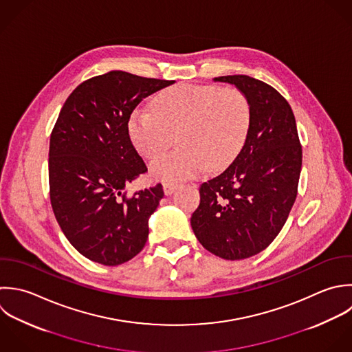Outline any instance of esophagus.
<instances>
[{
  "label": "esophagus",
  "mask_w": 352,
  "mask_h": 352,
  "mask_svg": "<svg viewBox=\"0 0 352 352\" xmlns=\"http://www.w3.org/2000/svg\"><path fill=\"white\" fill-rule=\"evenodd\" d=\"M177 189V185L175 184H170V182H166L164 185H163V190H164V195H167V196H170L171 193H174V190Z\"/></svg>",
  "instance_id": "obj_1"
}]
</instances>
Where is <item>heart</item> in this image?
<instances>
[{
	"mask_svg": "<svg viewBox=\"0 0 352 352\" xmlns=\"http://www.w3.org/2000/svg\"><path fill=\"white\" fill-rule=\"evenodd\" d=\"M251 124V104L237 87L177 85L152 100V111L135 109L129 134L148 160L157 159L174 144L179 148L156 160L153 178L178 182L195 178L206 168H226L241 151Z\"/></svg>",
	"mask_w": 352,
	"mask_h": 352,
	"instance_id": "obj_1",
	"label": "heart"
}]
</instances>
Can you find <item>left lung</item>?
<instances>
[{
	"label": "left lung",
	"instance_id": "8db88e82",
	"mask_svg": "<svg viewBox=\"0 0 352 352\" xmlns=\"http://www.w3.org/2000/svg\"><path fill=\"white\" fill-rule=\"evenodd\" d=\"M214 80L248 97L251 124L233 163L201 184L190 225L207 251L240 261L266 250L285 225L298 195L302 145L292 108L274 87L248 75Z\"/></svg>",
	"mask_w": 352,
	"mask_h": 352
}]
</instances>
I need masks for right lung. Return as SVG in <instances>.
Listing matches in <instances>:
<instances>
[{
	"label": "right lung",
	"instance_id": "1",
	"mask_svg": "<svg viewBox=\"0 0 352 352\" xmlns=\"http://www.w3.org/2000/svg\"><path fill=\"white\" fill-rule=\"evenodd\" d=\"M173 83L109 71L82 82L58 113L49 145L50 203L67 240L96 263L122 265L146 243L164 192L157 184L124 193L146 171L129 119L145 97Z\"/></svg>",
	"mask_w": 352,
	"mask_h": 352
}]
</instances>
